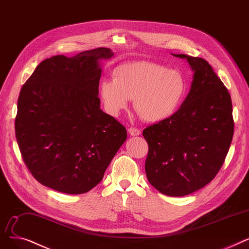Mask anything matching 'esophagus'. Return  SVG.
<instances>
[{"label": "esophagus", "mask_w": 249, "mask_h": 249, "mask_svg": "<svg viewBox=\"0 0 249 249\" xmlns=\"http://www.w3.org/2000/svg\"><path fill=\"white\" fill-rule=\"evenodd\" d=\"M128 133H129V135L131 136H139L140 134H141V131L140 129H138V128H136V127H129L128 128Z\"/></svg>", "instance_id": "34e87169"}]
</instances>
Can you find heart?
Instances as JSON below:
<instances>
[{"label":"heart","instance_id":"1","mask_svg":"<svg viewBox=\"0 0 249 249\" xmlns=\"http://www.w3.org/2000/svg\"><path fill=\"white\" fill-rule=\"evenodd\" d=\"M186 89L182 75L156 63L134 62L116 67L104 79L99 95L106 110L120 114L133 99L134 108L147 123L167 120L178 108Z\"/></svg>","mask_w":249,"mask_h":249}]
</instances>
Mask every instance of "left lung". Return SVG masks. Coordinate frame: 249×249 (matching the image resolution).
<instances>
[{"mask_svg":"<svg viewBox=\"0 0 249 249\" xmlns=\"http://www.w3.org/2000/svg\"><path fill=\"white\" fill-rule=\"evenodd\" d=\"M183 58L194 72L191 89L174 114L143 131L149 145V182L161 194L183 196L213 180L229 151L234 133L227 88L202 57Z\"/></svg>","mask_w":249,"mask_h":249,"instance_id":"8db88e82","label":"left lung"}]
</instances>
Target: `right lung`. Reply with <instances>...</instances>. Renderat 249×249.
<instances>
[{"mask_svg": "<svg viewBox=\"0 0 249 249\" xmlns=\"http://www.w3.org/2000/svg\"><path fill=\"white\" fill-rule=\"evenodd\" d=\"M107 47L41 62L18 98L15 133L23 161L41 184L69 195L89 192L103 178L127 134L100 109L101 64Z\"/></svg>", "mask_w": 249, "mask_h": 249, "instance_id": "right-lung-1", "label": "right lung"}]
</instances>
